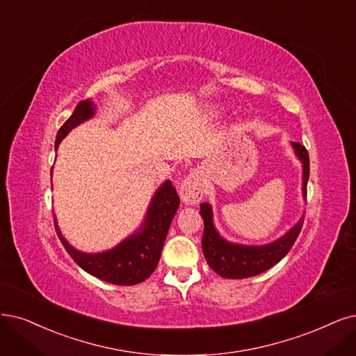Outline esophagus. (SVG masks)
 <instances>
[{"label": "esophagus", "instance_id": "obj_1", "mask_svg": "<svg viewBox=\"0 0 356 356\" xmlns=\"http://www.w3.org/2000/svg\"><path fill=\"white\" fill-rule=\"evenodd\" d=\"M180 200L183 204L186 205H193L198 204L202 198H204V180L201 173H191L188 177H185V180L181 181L180 189Z\"/></svg>", "mask_w": 356, "mask_h": 356}]
</instances>
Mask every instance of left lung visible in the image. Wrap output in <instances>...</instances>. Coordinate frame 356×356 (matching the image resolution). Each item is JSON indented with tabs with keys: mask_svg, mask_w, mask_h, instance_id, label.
Returning <instances> with one entry per match:
<instances>
[{
	"mask_svg": "<svg viewBox=\"0 0 356 356\" xmlns=\"http://www.w3.org/2000/svg\"><path fill=\"white\" fill-rule=\"evenodd\" d=\"M295 155L302 164V196L307 200V183L309 177V156L304 145L291 142ZM204 220L202 252L208 262L218 275L225 279H246L267 271L291 251L304 222L302 216L279 239L266 245H242L226 241L218 233L214 225L213 207L208 202L201 204L200 211Z\"/></svg>",
	"mask_w": 356,
	"mask_h": 356,
	"instance_id": "1",
	"label": "left lung"
}]
</instances>
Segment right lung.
I'll use <instances>...</instances> for the list:
<instances>
[{"label": "right lung", "mask_w": 356, "mask_h": 356, "mask_svg": "<svg viewBox=\"0 0 356 356\" xmlns=\"http://www.w3.org/2000/svg\"><path fill=\"white\" fill-rule=\"evenodd\" d=\"M95 110L94 101L85 99L79 102L69 120L58 130L56 149L58 148L60 142L69 135V131L94 117ZM180 200L176 188L170 180H165L155 191L140 227L127 236L124 241L104 252L88 254L72 246L61 234L57 225V217L54 216L56 230L65 251L82 270L111 284L134 286L147 280L156 268L170 225L176 216Z\"/></svg>", "instance_id": "obj_1"}]
</instances>
